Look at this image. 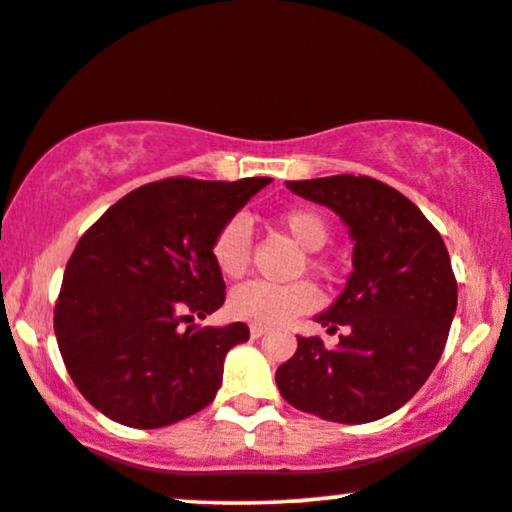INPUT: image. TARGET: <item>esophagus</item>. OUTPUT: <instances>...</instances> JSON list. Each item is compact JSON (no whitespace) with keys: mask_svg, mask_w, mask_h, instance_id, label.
Instances as JSON below:
<instances>
[{"mask_svg":"<svg viewBox=\"0 0 512 512\" xmlns=\"http://www.w3.org/2000/svg\"><path fill=\"white\" fill-rule=\"evenodd\" d=\"M267 327H262V325H252L250 327V337L252 339H260V337H264V335H267Z\"/></svg>","mask_w":512,"mask_h":512,"instance_id":"esophagus-1","label":"esophagus"}]
</instances>
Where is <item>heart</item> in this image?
Segmentation results:
<instances>
[{
	"label": "heart",
	"instance_id": "heart-1",
	"mask_svg": "<svg viewBox=\"0 0 512 512\" xmlns=\"http://www.w3.org/2000/svg\"><path fill=\"white\" fill-rule=\"evenodd\" d=\"M278 224L306 252L323 248L330 238L325 217L311 208H290L278 215ZM213 262L222 276L238 278L250 264V231L243 220H229L213 238ZM318 304V290L311 283L274 285L250 281L231 290L227 309L245 323L274 327L288 323L299 313L311 311Z\"/></svg>",
	"mask_w": 512,
	"mask_h": 512
}]
</instances>
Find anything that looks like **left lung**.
Instances as JSON below:
<instances>
[{"label":"left lung","mask_w":512,"mask_h":512,"mask_svg":"<svg viewBox=\"0 0 512 512\" xmlns=\"http://www.w3.org/2000/svg\"><path fill=\"white\" fill-rule=\"evenodd\" d=\"M292 194L330 208L349 227L353 271L316 323L335 332L297 337L276 386L297 410L337 424H367L400 410L431 377L456 313L445 241L410 199L365 175L285 182Z\"/></svg>","instance_id":"8db88e82"}]
</instances>
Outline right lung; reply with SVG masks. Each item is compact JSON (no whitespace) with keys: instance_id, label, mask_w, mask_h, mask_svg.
Listing matches in <instances>:
<instances>
[{"instance_id":"obj_1","label":"right lung","mask_w":512,"mask_h":512,"mask_svg":"<svg viewBox=\"0 0 512 512\" xmlns=\"http://www.w3.org/2000/svg\"><path fill=\"white\" fill-rule=\"evenodd\" d=\"M271 177H168L126 194L67 262L56 316L74 386L117 424L161 428L213 403L245 323L199 327L224 304L213 238Z\"/></svg>"}]
</instances>
